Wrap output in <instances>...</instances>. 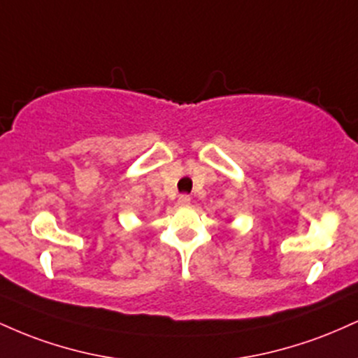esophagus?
Masks as SVG:
<instances>
[{"label": "esophagus", "instance_id": "esophagus-1", "mask_svg": "<svg viewBox=\"0 0 358 358\" xmlns=\"http://www.w3.org/2000/svg\"><path fill=\"white\" fill-rule=\"evenodd\" d=\"M190 202H192L190 195H187V193H183V195H180V199H178V205H180V207H187V205H190Z\"/></svg>", "mask_w": 358, "mask_h": 358}]
</instances>
